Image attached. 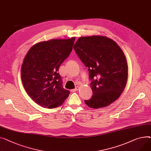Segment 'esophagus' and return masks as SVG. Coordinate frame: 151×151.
I'll return each mask as SVG.
<instances>
[{"label":"esophagus","instance_id":"34e87169","mask_svg":"<svg viewBox=\"0 0 151 151\" xmlns=\"http://www.w3.org/2000/svg\"><path fill=\"white\" fill-rule=\"evenodd\" d=\"M79 89V87L78 86H77L75 89H73V90H70V91L71 92H75V91H78V90Z\"/></svg>","mask_w":151,"mask_h":151}]
</instances>
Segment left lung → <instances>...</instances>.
Wrapping results in <instances>:
<instances>
[{"label":"left lung","instance_id":"8db88e82","mask_svg":"<svg viewBox=\"0 0 151 151\" xmlns=\"http://www.w3.org/2000/svg\"><path fill=\"white\" fill-rule=\"evenodd\" d=\"M88 68L93 96L85 104L92 109L106 107L119 98L126 87L128 67L123 51L104 36L83 37L73 47Z\"/></svg>","mask_w":151,"mask_h":151}]
</instances>
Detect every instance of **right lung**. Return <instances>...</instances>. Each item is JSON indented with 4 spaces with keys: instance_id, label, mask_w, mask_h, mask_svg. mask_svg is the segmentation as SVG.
<instances>
[{
    "instance_id": "obj_1",
    "label": "right lung",
    "mask_w": 151,
    "mask_h": 151,
    "mask_svg": "<svg viewBox=\"0 0 151 151\" xmlns=\"http://www.w3.org/2000/svg\"><path fill=\"white\" fill-rule=\"evenodd\" d=\"M75 39L40 42L24 57L21 68L22 85L30 98L42 107H58L69 96L70 92L63 88L58 71L71 52Z\"/></svg>"
}]
</instances>
